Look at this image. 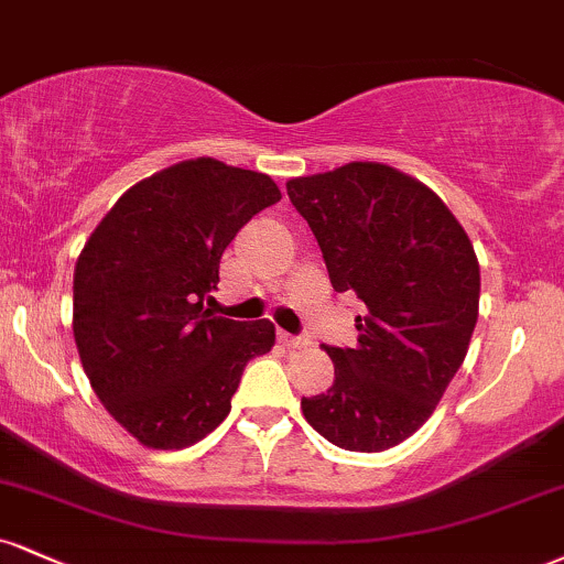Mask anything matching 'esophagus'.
Returning a JSON list of instances; mask_svg holds the SVG:
<instances>
[{"mask_svg":"<svg viewBox=\"0 0 564 564\" xmlns=\"http://www.w3.org/2000/svg\"><path fill=\"white\" fill-rule=\"evenodd\" d=\"M278 341H281L283 347H294V349H302L310 344L304 336H291V334H286V330H278Z\"/></svg>","mask_w":564,"mask_h":564,"instance_id":"obj_1","label":"esophagus"}]
</instances>
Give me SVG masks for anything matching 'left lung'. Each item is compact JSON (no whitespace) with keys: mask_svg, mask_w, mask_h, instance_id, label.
<instances>
[{"mask_svg":"<svg viewBox=\"0 0 564 564\" xmlns=\"http://www.w3.org/2000/svg\"><path fill=\"white\" fill-rule=\"evenodd\" d=\"M338 294H357L355 349L323 347L334 386L302 397L307 423L349 452L410 438L465 362L478 321L476 249L423 181L383 162H347L286 183Z\"/></svg>","mask_w":564,"mask_h":564,"instance_id":"1","label":"left lung"}]
</instances>
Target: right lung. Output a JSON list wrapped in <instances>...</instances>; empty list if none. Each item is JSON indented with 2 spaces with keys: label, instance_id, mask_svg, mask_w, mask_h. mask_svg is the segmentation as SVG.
I'll return each instance as SVG.
<instances>
[{
  "label": "right lung",
  "instance_id": "1",
  "mask_svg": "<svg viewBox=\"0 0 564 564\" xmlns=\"http://www.w3.org/2000/svg\"><path fill=\"white\" fill-rule=\"evenodd\" d=\"M275 181L213 158L183 160L115 202L73 273V336L105 410L149 449H183L230 412L241 372L273 349L270 321L205 310L220 257Z\"/></svg>",
  "mask_w": 564,
  "mask_h": 564
}]
</instances>
